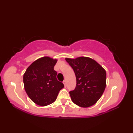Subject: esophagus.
<instances>
[{"mask_svg":"<svg viewBox=\"0 0 133 133\" xmlns=\"http://www.w3.org/2000/svg\"><path fill=\"white\" fill-rule=\"evenodd\" d=\"M63 84H64V87H66V85H67L66 81V80H64L63 82Z\"/></svg>","mask_w":133,"mask_h":133,"instance_id":"esophagus-1","label":"esophagus"}]
</instances>
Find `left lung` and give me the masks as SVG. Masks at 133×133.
<instances>
[{"mask_svg":"<svg viewBox=\"0 0 133 133\" xmlns=\"http://www.w3.org/2000/svg\"><path fill=\"white\" fill-rule=\"evenodd\" d=\"M65 59L73 69L76 77V88L69 92L72 102L84 108L96 104L106 86L104 69L90 57Z\"/></svg>","mask_w":133,"mask_h":133,"instance_id":"obj_1","label":"left lung"}]
</instances>
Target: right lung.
<instances>
[{
  "instance_id": "1",
  "label": "right lung",
  "mask_w": 133,
  "mask_h": 133,
  "mask_svg": "<svg viewBox=\"0 0 133 133\" xmlns=\"http://www.w3.org/2000/svg\"><path fill=\"white\" fill-rule=\"evenodd\" d=\"M57 62L48 56L38 58L33 62L23 75L24 90L31 100L40 106L53 103L60 90L64 87L58 81L54 67Z\"/></svg>"
}]
</instances>
